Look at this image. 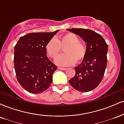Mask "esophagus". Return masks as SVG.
<instances>
[{"label":"esophagus","mask_w":124,"mask_h":124,"mask_svg":"<svg viewBox=\"0 0 124 124\" xmlns=\"http://www.w3.org/2000/svg\"><path fill=\"white\" fill-rule=\"evenodd\" d=\"M58 69H60V70H66V68H63V67H58Z\"/></svg>","instance_id":"34e87169"}]
</instances>
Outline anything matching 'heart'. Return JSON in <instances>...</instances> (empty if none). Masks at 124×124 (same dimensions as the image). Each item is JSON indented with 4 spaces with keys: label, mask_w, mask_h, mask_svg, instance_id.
Segmentation results:
<instances>
[{
    "label": "heart",
    "mask_w": 124,
    "mask_h": 124,
    "mask_svg": "<svg viewBox=\"0 0 124 124\" xmlns=\"http://www.w3.org/2000/svg\"><path fill=\"white\" fill-rule=\"evenodd\" d=\"M62 48H65V54L56 60V63L59 65L69 66L76 62L80 63L86 56V45L81 42L79 37L73 32H67L59 36L58 39H51L46 45V51L49 57L56 59L61 54Z\"/></svg>",
    "instance_id": "heart-1"
}]
</instances>
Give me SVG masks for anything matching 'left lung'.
I'll use <instances>...</instances> for the list:
<instances>
[{
  "mask_svg": "<svg viewBox=\"0 0 124 124\" xmlns=\"http://www.w3.org/2000/svg\"><path fill=\"white\" fill-rule=\"evenodd\" d=\"M86 42L87 53L82 63L75 67V75L69 80L76 90L88 92L97 87L103 79L107 64L108 45L99 34L92 30L70 28Z\"/></svg>",
  "mask_w": 124,
  "mask_h": 124,
  "instance_id": "1",
  "label": "left lung"
}]
</instances>
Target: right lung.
<instances>
[{"label": "right lung", "instance_id": "add662e5", "mask_svg": "<svg viewBox=\"0 0 124 124\" xmlns=\"http://www.w3.org/2000/svg\"><path fill=\"white\" fill-rule=\"evenodd\" d=\"M58 30L31 32L21 37L15 46L14 65L18 82L32 94L44 92L50 86L58 67L46 56V45Z\"/></svg>", "mask_w": 124, "mask_h": 124}]
</instances>
